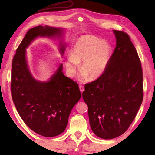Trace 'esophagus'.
Listing matches in <instances>:
<instances>
[{"mask_svg": "<svg viewBox=\"0 0 155 155\" xmlns=\"http://www.w3.org/2000/svg\"><path fill=\"white\" fill-rule=\"evenodd\" d=\"M79 90H80V91H81V93L82 94L83 92V91H84V87H83V86H79Z\"/></svg>", "mask_w": 155, "mask_h": 155, "instance_id": "esophagus-1", "label": "esophagus"}]
</instances>
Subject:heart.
Wrapping results in <instances>:
<instances>
[{
	"instance_id": "1",
	"label": "heart",
	"mask_w": 155,
	"mask_h": 155,
	"mask_svg": "<svg viewBox=\"0 0 155 155\" xmlns=\"http://www.w3.org/2000/svg\"><path fill=\"white\" fill-rule=\"evenodd\" d=\"M112 56L110 44L91 35H85L76 40L65 61V67L69 77L77 72L82 61V77L90 76L91 79L102 77L108 68Z\"/></svg>"
}]
</instances>
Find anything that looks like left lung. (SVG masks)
<instances>
[{"label":"left lung","mask_w":155,"mask_h":155,"mask_svg":"<svg viewBox=\"0 0 155 155\" xmlns=\"http://www.w3.org/2000/svg\"><path fill=\"white\" fill-rule=\"evenodd\" d=\"M116 47L104 74L85 85L91 130L111 140L128 129L143 101V77L137 52L128 34L114 30Z\"/></svg>","instance_id":"obj_1"}]
</instances>
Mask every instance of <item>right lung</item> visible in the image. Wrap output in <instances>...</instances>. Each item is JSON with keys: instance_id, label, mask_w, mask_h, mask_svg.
Listing matches in <instances>:
<instances>
[{"instance_id": "add662e5", "label": "right lung", "mask_w": 155, "mask_h": 155, "mask_svg": "<svg viewBox=\"0 0 155 155\" xmlns=\"http://www.w3.org/2000/svg\"><path fill=\"white\" fill-rule=\"evenodd\" d=\"M65 30L47 25L31 28L12 61L11 90L15 108L28 127L44 137H55L64 132L81 94L78 84L64 74L62 64L48 81L35 79L28 68L26 49L38 38L54 39L63 56L67 45L63 39Z\"/></svg>"}]
</instances>
